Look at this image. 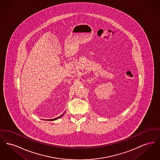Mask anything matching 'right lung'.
I'll use <instances>...</instances> for the list:
<instances>
[{
	"instance_id": "add662e5",
	"label": "right lung",
	"mask_w": 160,
	"mask_h": 160,
	"mask_svg": "<svg viewBox=\"0 0 160 160\" xmlns=\"http://www.w3.org/2000/svg\"><path fill=\"white\" fill-rule=\"evenodd\" d=\"M64 113H63V114H62V115H61V116H59V117L56 118H54V119H48V120H47V121H55V120H56V119H58L59 118H61V117H62V116H63V115L64 114Z\"/></svg>"
}]
</instances>
